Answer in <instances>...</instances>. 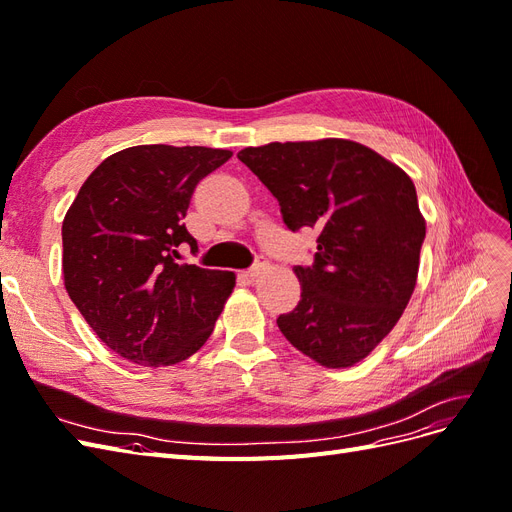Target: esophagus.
I'll return each mask as SVG.
<instances>
[{
  "instance_id": "34e87169",
  "label": "esophagus",
  "mask_w": 512,
  "mask_h": 512,
  "mask_svg": "<svg viewBox=\"0 0 512 512\" xmlns=\"http://www.w3.org/2000/svg\"><path fill=\"white\" fill-rule=\"evenodd\" d=\"M265 271H267V260L260 256V258L254 262V267L245 271V277H250V280H256V277H258L260 273H265Z\"/></svg>"
}]
</instances>
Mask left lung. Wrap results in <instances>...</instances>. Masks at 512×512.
I'll return each instance as SVG.
<instances>
[{
  "mask_svg": "<svg viewBox=\"0 0 512 512\" xmlns=\"http://www.w3.org/2000/svg\"><path fill=\"white\" fill-rule=\"evenodd\" d=\"M237 158L277 198L292 232L318 230L314 262L294 267L301 301L277 327L324 367L363 361L416 286L425 220L412 179L346 138L245 147Z\"/></svg>",
  "mask_w": 512,
  "mask_h": 512,
  "instance_id": "obj_1",
  "label": "left lung"
}]
</instances>
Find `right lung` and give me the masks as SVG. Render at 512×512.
Instances as JSON below:
<instances>
[{
	"label": "right lung",
	"instance_id": "add662e5",
	"mask_svg": "<svg viewBox=\"0 0 512 512\" xmlns=\"http://www.w3.org/2000/svg\"><path fill=\"white\" fill-rule=\"evenodd\" d=\"M232 151L138 145L108 156L87 177L61 226V269L72 303L123 359L166 367L213 333L235 273L179 265L198 250L183 224L196 183Z\"/></svg>",
	"mask_w": 512,
	"mask_h": 512
}]
</instances>
